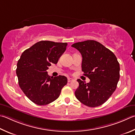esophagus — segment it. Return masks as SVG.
<instances>
[{"instance_id":"esophagus-1","label":"esophagus","mask_w":135,"mask_h":135,"mask_svg":"<svg viewBox=\"0 0 135 135\" xmlns=\"http://www.w3.org/2000/svg\"><path fill=\"white\" fill-rule=\"evenodd\" d=\"M74 80L71 78H68V82H71V81H73Z\"/></svg>"}]
</instances>
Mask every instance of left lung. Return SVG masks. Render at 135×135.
<instances>
[{"label":"left lung","mask_w":135,"mask_h":135,"mask_svg":"<svg viewBox=\"0 0 135 135\" xmlns=\"http://www.w3.org/2000/svg\"><path fill=\"white\" fill-rule=\"evenodd\" d=\"M82 55V71L90 80L85 83L78 79L77 99L89 107L99 106L115 91L120 78V65L115 55L102 44L87 40L73 44Z\"/></svg>","instance_id":"left-lung-1"}]
</instances>
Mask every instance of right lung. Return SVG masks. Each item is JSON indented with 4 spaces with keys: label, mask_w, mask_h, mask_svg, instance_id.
<instances>
[{
    "label": "right lung",
    "mask_w": 135,
    "mask_h": 135,
    "mask_svg": "<svg viewBox=\"0 0 135 135\" xmlns=\"http://www.w3.org/2000/svg\"><path fill=\"white\" fill-rule=\"evenodd\" d=\"M67 43L41 41L23 51L17 64L19 87L28 99L38 105H46L57 99L67 78L52 77L46 70L56 64L65 52Z\"/></svg>",
    "instance_id": "add662e5"
}]
</instances>
